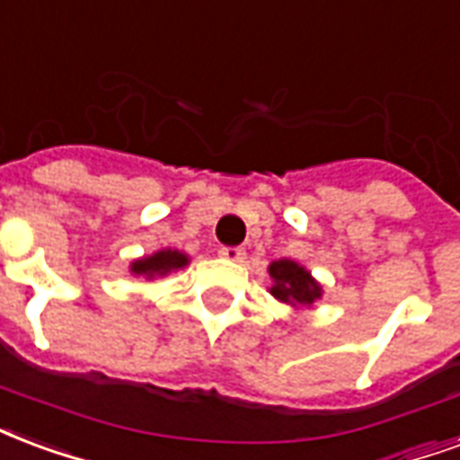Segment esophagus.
<instances>
[{"mask_svg":"<svg viewBox=\"0 0 460 460\" xmlns=\"http://www.w3.org/2000/svg\"><path fill=\"white\" fill-rule=\"evenodd\" d=\"M219 256L224 258V261H231V263H241V261L246 258V251L239 246H224L219 251Z\"/></svg>","mask_w":460,"mask_h":460,"instance_id":"esophagus-1","label":"esophagus"}]
</instances>
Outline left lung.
Masks as SVG:
<instances>
[{
	"instance_id": "left-lung-1",
	"label": "left lung",
	"mask_w": 460,
	"mask_h": 460,
	"mask_svg": "<svg viewBox=\"0 0 460 460\" xmlns=\"http://www.w3.org/2000/svg\"><path fill=\"white\" fill-rule=\"evenodd\" d=\"M268 273L273 278L270 295L290 307H312L316 299L322 297V285L312 278L307 268H302L290 258L273 261Z\"/></svg>"
}]
</instances>
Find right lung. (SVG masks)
I'll use <instances>...</instances> for the list:
<instances>
[{
  "label": "right lung",
  "instance_id": "1",
  "mask_svg": "<svg viewBox=\"0 0 460 460\" xmlns=\"http://www.w3.org/2000/svg\"><path fill=\"white\" fill-rule=\"evenodd\" d=\"M190 263V258L182 253V251H175V248H163V251H155L153 256L138 258L131 263V273L141 275V278H163V275L172 273V270H180Z\"/></svg>",
  "mask_w": 460,
  "mask_h": 460
}]
</instances>
